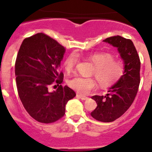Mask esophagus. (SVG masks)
<instances>
[{
	"label": "esophagus",
	"mask_w": 152,
	"mask_h": 152,
	"mask_svg": "<svg viewBox=\"0 0 152 152\" xmlns=\"http://www.w3.org/2000/svg\"><path fill=\"white\" fill-rule=\"evenodd\" d=\"M76 96H77V97L80 98V99H82V100H86V99H88L87 96H83V95H81V94H76Z\"/></svg>",
	"instance_id": "34e87169"
}]
</instances>
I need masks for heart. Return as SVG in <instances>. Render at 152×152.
Segmentation results:
<instances>
[{
	"label": "heart",
	"mask_w": 152,
	"mask_h": 152,
	"mask_svg": "<svg viewBox=\"0 0 152 152\" xmlns=\"http://www.w3.org/2000/svg\"><path fill=\"white\" fill-rule=\"evenodd\" d=\"M94 65V75L98 84L102 88L113 86L122 78L125 72V65L120 60H115L113 56L108 53H96L86 56ZM78 62L76 53H71L63 63L65 71L70 73L74 70ZM70 87L81 94H86L96 87L94 80L89 78L76 76L68 82Z\"/></svg>",
	"instance_id": "b5f03b06"
}]
</instances>
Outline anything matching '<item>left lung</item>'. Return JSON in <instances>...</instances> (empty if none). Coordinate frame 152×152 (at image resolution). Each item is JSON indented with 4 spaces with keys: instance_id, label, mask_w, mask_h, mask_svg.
<instances>
[{
    "instance_id": "1",
    "label": "left lung",
    "mask_w": 152,
    "mask_h": 152,
    "mask_svg": "<svg viewBox=\"0 0 152 152\" xmlns=\"http://www.w3.org/2000/svg\"><path fill=\"white\" fill-rule=\"evenodd\" d=\"M103 42L118 49L125 65V72L121 79L108 89L105 96H91L97 106L91 115L101 122H113L126 113L132 104L140 83L141 62L136 48L131 39L114 36Z\"/></svg>"
}]
</instances>
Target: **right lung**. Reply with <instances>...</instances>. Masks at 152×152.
<instances>
[{
	"label": "right lung",
	"instance_id": "1",
	"mask_svg": "<svg viewBox=\"0 0 152 152\" xmlns=\"http://www.w3.org/2000/svg\"><path fill=\"white\" fill-rule=\"evenodd\" d=\"M65 51L43 33L24 39L19 48L15 63L18 94L25 110L38 122L57 121L65 115L68 101L76 96L68 86H59L63 79L59 68ZM53 83L58 87L50 93L48 86Z\"/></svg>",
	"mask_w": 152,
	"mask_h": 152
}]
</instances>
